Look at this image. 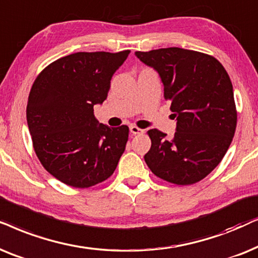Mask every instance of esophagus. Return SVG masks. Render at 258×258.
<instances>
[{"label": "esophagus", "instance_id": "34e87169", "mask_svg": "<svg viewBox=\"0 0 258 258\" xmlns=\"http://www.w3.org/2000/svg\"><path fill=\"white\" fill-rule=\"evenodd\" d=\"M130 132H131L132 135H142V133H144V130L139 128V127H137L136 125H131L130 126Z\"/></svg>", "mask_w": 258, "mask_h": 258}]
</instances>
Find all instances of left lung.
<instances>
[{
  "label": "left lung",
  "instance_id": "obj_1",
  "mask_svg": "<svg viewBox=\"0 0 258 258\" xmlns=\"http://www.w3.org/2000/svg\"><path fill=\"white\" fill-rule=\"evenodd\" d=\"M154 68L164 85V97L177 118L172 139L150 130L147 166L161 179L191 185L208 176L225 156L237 125L232 84L225 68L211 55L171 47L136 51Z\"/></svg>",
  "mask_w": 258,
  "mask_h": 258
}]
</instances>
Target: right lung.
<instances>
[{
    "mask_svg": "<svg viewBox=\"0 0 258 258\" xmlns=\"http://www.w3.org/2000/svg\"><path fill=\"white\" fill-rule=\"evenodd\" d=\"M128 54L79 51L48 64L34 81L27 104L34 151L66 185L93 186L116 169L128 127L99 123L93 107L106 100L113 74Z\"/></svg>",
    "mask_w": 258,
    "mask_h": 258,
    "instance_id": "right-lung-1",
    "label": "right lung"
}]
</instances>
